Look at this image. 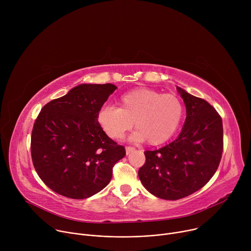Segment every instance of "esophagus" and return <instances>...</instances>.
Returning a JSON list of instances; mask_svg holds the SVG:
<instances>
[{"mask_svg":"<svg viewBox=\"0 0 251 251\" xmlns=\"http://www.w3.org/2000/svg\"><path fill=\"white\" fill-rule=\"evenodd\" d=\"M125 149H126V154H127V155H129L130 153H132V152L135 151V148H134V147H130V146H127Z\"/></svg>","mask_w":251,"mask_h":251,"instance_id":"1","label":"esophagus"}]
</instances>
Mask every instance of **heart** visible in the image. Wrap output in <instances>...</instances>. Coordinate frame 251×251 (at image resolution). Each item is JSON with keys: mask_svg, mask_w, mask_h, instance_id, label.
I'll use <instances>...</instances> for the list:
<instances>
[{"mask_svg": "<svg viewBox=\"0 0 251 251\" xmlns=\"http://www.w3.org/2000/svg\"><path fill=\"white\" fill-rule=\"evenodd\" d=\"M119 107L103 106L97 112V123L113 139L122 138L134 125L132 136L159 146L176 132L184 117V104L175 94H162L151 88H136L118 98Z\"/></svg>", "mask_w": 251, "mask_h": 251, "instance_id": "1", "label": "heart"}]
</instances>
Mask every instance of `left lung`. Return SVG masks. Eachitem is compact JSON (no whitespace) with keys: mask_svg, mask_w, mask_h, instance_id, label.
<instances>
[{"mask_svg":"<svg viewBox=\"0 0 251 251\" xmlns=\"http://www.w3.org/2000/svg\"><path fill=\"white\" fill-rule=\"evenodd\" d=\"M187 110L177 138L165 147L145 151L146 162L138 172L145 189L157 198L180 200L201 189L217 172L224 149L223 120L205 100L181 87Z\"/></svg>","mask_w":251,"mask_h":251,"instance_id":"8db88e82","label":"left lung"}]
</instances>
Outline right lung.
Wrapping results in <instances>:
<instances>
[{"instance_id":"1","label":"right lung","mask_w":251,"mask_h":251,"mask_svg":"<svg viewBox=\"0 0 251 251\" xmlns=\"http://www.w3.org/2000/svg\"><path fill=\"white\" fill-rule=\"evenodd\" d=\"M114 84H80L46 104L35 119L30 152L42 181L66 198H89L109 184L126 152L97 123Z\"/></svg>"}]
</instances>
